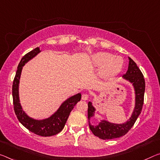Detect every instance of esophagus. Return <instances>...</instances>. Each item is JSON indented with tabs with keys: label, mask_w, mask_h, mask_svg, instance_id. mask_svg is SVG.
Returning <instances> with one entry per match:
<instances>
[{
	"label": "esophagus",
	"mask_w": 160,
	"mask_h": 160,
	"mask_svg": "<svg viewBox=\"0 0 160 160\" xmlns=\"http://www.w3.org/2000/svg\"><path fill=\"white\" fill-rule=\"evenodd\" d=\"M88 98H89V95H88V94H86V93L82 94V100H87Z\"/></svg>",
	"instance_id": "obj_1"
}]
</instances>
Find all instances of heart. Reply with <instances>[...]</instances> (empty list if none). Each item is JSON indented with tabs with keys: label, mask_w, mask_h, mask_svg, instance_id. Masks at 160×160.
<instances>
[{
	"label": "heart",
	"mask_w": 160,
	"mask_h": 160,
	"mask_svg": "<svg viewBox=\"0 0 160 160\" xmlns=\"http://www.w3.org/2000/svg\"><path fill=\"white\" fill-rule=\"evenodd\" d=\"M90 61L93 67L100 68V74L102 77H111L120 72L122 66V59L114 56L108 52H97L92 55Z\"/></svg>",
	"instance_id": "heart-1"
}]
</instances>
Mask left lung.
Instances as JSON below:
<instances>
[{"label":"left lung","instance_id":"obj_1","mask_svg":"<svg viewBox=\"0 0 160 160\" xmlns=\"http://www.w3.org/2000/svg\"><path fill=\"white\" fill-rule=\"evenodd\" d=\"M128 69L122 78L131 83L135 91V108L129 120L123 123H114L105 119L99 118L100 122L98 125H93L90 123V120L95 117L96 108L90 101L88 102V117L90 129L94 135L102 139H112L125 135L134 125L142 109L145 90L144 76L136 63L130 58L128 57Z\"/></svg>","mask_w":160,"mask_h":160}]
</instances>
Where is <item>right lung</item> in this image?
<instances>
[{
  "label": "right lung",
  "instance_id": "right-lung-1",
  "mask_svg": "<svg viewBox=\"0 0 160 160\" xmlns=\"http://www.w3.org/2000/svg\"><path fill=\"white\" fill-rule=\"evenodd\" d=\"M40 52L41 50H40V48L38 47L28 52L22 58L18 66L16 74L12 83V93L15 113L20 122L31 132L42 137H50L57 135L64 128L70 112L76 104L80 100L81 93L76 94L65 100L60 105L59 108L48 118L36 120L30 118L25 113L20 102L19 97V84L22 70L28 62L35 58Z\"/></svg>",
  "mask_w": 160,
  "mask_h": 160
}]
</instances>
